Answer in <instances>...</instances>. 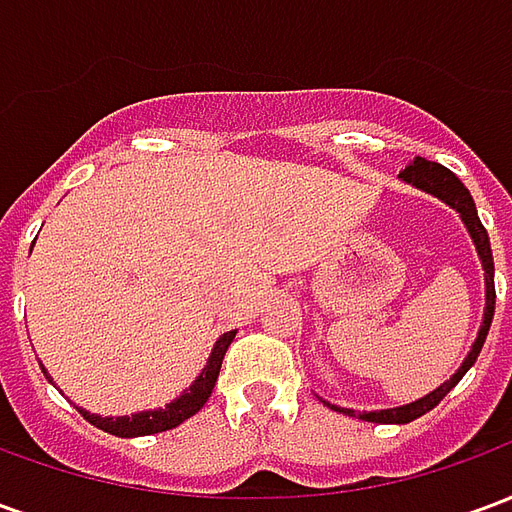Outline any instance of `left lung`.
<instances>
[{
  "label": "left lung",
  "mask_w": 512,
  "mask_h": 512,
  "mask_svg": "<svg viewBox=\"0 0 512 512\" xmlns=\"http://www.w3.org/2000/svg\"><path fill=\"white\" fill-rule=\"evenodd\" d=\"M400 178L406 180V183H411V186H417V189L428 191V194H436L439 200H444L447 205H452L455 211L461 213L463 224L469 227V233H472L474 238V246H477V255H480L485 268V318H483V326H480V334H477V340H474L472 345V351H469V356L463 359L461 370H458L447 384H441L439 389H433L430 395L419 397L417 403L359 414V417L367 419V422H392V425H406V422H411V419L428 414L430 408L439 406L452 386L466 376V370L477 362V356H480V351H483V343H485V337H488V329H491V318H494V304H496L494 255H491V241H488V233H485L483 222H480V216H477V208H474V200H472V194H469V189H466L461 180L452 175L450 169L441 167V164H436V161H428V158H422V156L414 158V161L400 172ZM332 408L334 411H345L348 417H356V411H351V408H337V406Z\"/></svg>",
  "instance_id": "1"
}]
</instances>
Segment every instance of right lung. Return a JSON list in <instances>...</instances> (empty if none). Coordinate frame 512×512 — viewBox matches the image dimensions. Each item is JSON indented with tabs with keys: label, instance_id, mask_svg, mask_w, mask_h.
<instances>
[{
	"label": "right lung",
	"instance_id": "1",
	"mask_svg": "<svg viewBox=\"0 0 512 512\" xmlns=\"http://www.w3.org/2000/svg\"><path fill=\"white\" fill-rule=\"evenodd\" d=\"M235 332L222 334L216 345H213L211 359H208V365L200 373V378L194 381V384L183 392V395L175 400V403H169L167 408H158V411H142V414H131V417H95V414H87L82 411V417L95 425V428L106 430V433H112V436H120V439H134V436H150V433H164V430L178 428L180 422H186L189 417H194L197 411H200L205 403H208V397L213 392V384H216V378H219V370H222V359L227 354V345L233 343ZM46 373V370H43ZM49 378V376H46Z\"/></svg>",
	"mask_w": 512,
	"mask_h": 512
}]
</instances>
